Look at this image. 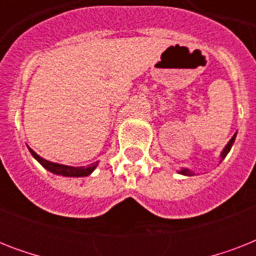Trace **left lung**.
Here are the masks:
<instances>
[{
    "label": "left lung",
    "mask_w": 256,
    "mask_h": 256,
    "mask_svg": "<svg viewBox=\"0 0 256 256\" xmlns=\"http://www.w3.org/2000/svg\"><path fill=\"white\" fill-rule=\"evenodd\" d=\"M235 138H236V132H235L234 136H232V138H231V140H228V142H227V144H226V146H224V148H223V150H222V152H220V156H220V160H219V164H220V162H222V160H224V158H226V156H227V154H228V152H230V150H231V148H232V144H234ZM178 174L186 175V176H191V175H195V172H194V171H191L190 168H180V170H178Z\"/></svg>",
    "instance_id": "8db88e82"
}]
</instances>
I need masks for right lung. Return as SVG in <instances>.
<instances>
[{
  "mask_svg": "<svg viewBox=\"0 0 256 256\" xmlns=\"http://www.w3.org/2000/svg\"><path fill=\"white\" fill-rule=\"evenodd\" d=\"M29 152L30 154L33 156L34 160H37L38 164H41V166L44 168H46L50 172H53L56 175H61V176H72V178H80V176H88L96 170V166H98V160L94 162V164H88V166H81V168H74V166H68V164H56V162H50V160L42 158L37 154V152L32 150L30 148Z\"/></svg>",
  "mask_w": 256,
  "mask_h": 256,
  "instance_id": "obj_1",
  "label": "right lung"
}]
</instances>
